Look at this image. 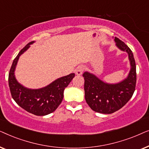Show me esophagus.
Segmentation results:
<instances>
[{"label":"esophagus","mask_w":149,"mask_h":149,"mask_svg":"<svg viewBox=\"0 0 149 149\" xmlns=\"http://www.w3.org/2000/svg\"><path fill=\"white\" fill-rule=\"evenodd\" d=\"M85 67L83 66V65H80V66H79L76 69V74L77 75L82 74V73L83 72V71L85 70Z\"/></svg>","instance_id":"1"}]
</instances>
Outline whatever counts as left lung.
Segmentation results:
<instances>
[{"mask_svg":"<svg viewBox=\"0 0 149 149\" xmlns=\"http://www.w3.org/2000/svg\"><path fill=\"white\" fill-rule=\"evenodd\" d=\"M116 45L128 54L131 65L129 75L117 84H108L91 73L85 72V97L93 111L103 114H111L121 109L132 97L136 83V66L133 53L125 42L115 37Z\"/></svg>","mask_w":149,"mask_h":149,"instance_id":"obj_1","label":"left lung"}]
</instances>
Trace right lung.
Wrapping results in <instances>:
<instances>
[{"label":"right lung","mask_w":149,"mask_h":149,"mask_svg":"<svg viewBox=\"0 0 149 149\" xmlns=\"http://www.w3.org/2000/svg\"><path fill=\"white\" fill-rule=\"evenodd\" d=\"M33 42L26 45L14 59L9 73V85L12 97L20 107L33 115L44 116L53 113L59 107L64 97V89L74 77V74L61 77L38 89H27L20 85L16 80L14 71L19 56Z\"/></svg>","instance_id":"add662e5"}]
</instances>
